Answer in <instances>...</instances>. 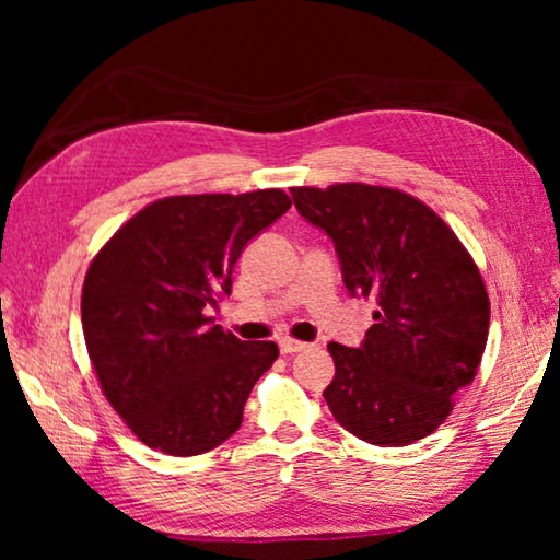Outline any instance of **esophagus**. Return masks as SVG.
Returning a JSON list of instances; mask_svg holds the SVG:
<instances>
[{
  "label": "esophagus",
  "mask_w": 560,
  "mask_h": 560,
  "mask_svg": "<svg viewBox=\"0 0 560 560\" xmlns=\"http://www.w3.org/2000/svg\"><path fill=\"white\" fill-rule=\"evenodd\" d=\"M279 348L283 355H291V353H301V350H306L308 343H301V340H293V338H281Z\"/></svg>",
  "instance_id": "esophagus-1"
}]
</instances>
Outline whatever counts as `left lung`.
Instances as JSON below:
<instances>
[{
	"instance_id": "obj_1",
	"label": "left lung",
	"mask_w": 560,
	"mask_h": 560,
	"mask_svg": "<svg viewBox=\"0 0 560 560\" xmlns=\"http://www.w3.org/2000/svg\"><path fill=\"white\" fill-rule=\"evenodd\" d=\"M291 197L334 240L350 296L377 306L358 348L328 343L330 412L381 447L428 438L487 346L489 296L477 264L442 217L400 189L343 183L291 187Z\"/></svg>"
}]
</instances>
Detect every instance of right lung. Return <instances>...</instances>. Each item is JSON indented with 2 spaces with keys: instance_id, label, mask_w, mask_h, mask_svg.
<instances>
[{
  "instance_id": "add662e5",
  "label": "right lung",
  "mask_w": 560,
  "mask_h": 560,
  "mask_svg": "<svg viewBox=\"0 0 560 560\" xmlns=\"http://www.w3.org/2000/svg\"><path fill=\"white\" fill-rule=\"evenodd\" d=\"M291 207L281 189L179 195L148 205L91 261L81 324L103 395L148 447L173 457L240 430L273 340H240L207 308L232 293L246 244Z\"/></svg>"
}]
</instances>
